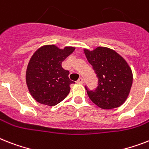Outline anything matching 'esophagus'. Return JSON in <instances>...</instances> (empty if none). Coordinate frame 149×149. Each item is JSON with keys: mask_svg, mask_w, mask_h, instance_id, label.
<instances>
[{"mask_svg": "<svg viewBox=\"0 0 149 149\" xmlns=\"http://www.w3.org/2000/svg\"><path fill=\"white\" fill-rule=\"evenodd\" d=\"M77 83H78V84H83V79L82 77H80V78L78 79V80L77 81Z\"/></svg>", "mask_w": 149, "mask_h": 149, "instance_id": "1", "label": "esophagus"}]
</instances>
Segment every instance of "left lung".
I'll return each mask as SVG.
<instances>
[{"label": "left lung", "mask_w": 149, "mask_h": 149, "mask_svg": "<svg viewBox=\"0 0 149 149\" xmlns=\"http://www.w3.org/2000/svg\"><path fill=\"white\" fill-rule=\"evenodd\" d=\"M84 53L98 78L95 89L89 90L85 86L92 102L103 109L123 105L132 84V72L126 61L106 47H99L93 51L86 49Z\"/></svg>", "instance_id": "8db88e82"}]
</instances>
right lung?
<instances>
[{
    "label": "right lung",
    "mask_w": 149,
    "mask_h": 149,
    "mask_svg": "<svg viewBox=\"0 0 149 149\" xmlns=\"http://www.w3.org/2000/svg\"><path fill=\"white\" fill-rule=\"evenodd\" d=\"M74 49L72 47L61 49L55 45H47L33 54L26 69V82L37 102L54 106L67 96L70 86L75 83L70 79V72L63 69L61 64Z\"/></svg>",
    "instance_id": "right-lung-1"
}]
</instances>
